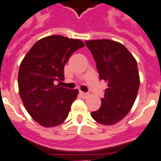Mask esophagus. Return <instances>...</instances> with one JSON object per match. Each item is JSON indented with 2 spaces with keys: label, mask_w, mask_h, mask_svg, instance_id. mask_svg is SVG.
Listing matches in <instances>:
<instances>
[{
  "label": "esophagus",
  "mask_w": 161,
  "mask_h": 161,
  "mask_svg": "<svg viewBox=\"0 0 161 161\" xmlns=\"http://www.w3.org/2000/svg\"><path fill=\"white\" fill-rule=\"evenodd\" d=\"M79 93H80V95L82 96V97H88V93H87V92H83L80 91V92H79Z\"/></svg>",
  "instance_id": "1"
}]
</instances>
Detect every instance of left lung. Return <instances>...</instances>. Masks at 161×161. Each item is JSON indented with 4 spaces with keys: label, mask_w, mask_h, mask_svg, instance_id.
<instances>
[{
    "label": "left lung",
    "mask_w": 161,
    "mask_h": 161,
    "mask_svg": "<svg viewBox=\"0 0 161 161\" xmlns=\"http://www.w3.org/2000/svg\"><path fill=\"white\" fill-rule=\"evenodd\" d=\"M97 64L101 80L107 83L99 110L91 115L97 123L113 125L133 107L140 85L137 61L118 42L100 39L85 42Z\"/></svg>",
    "instance_id": "left-lung-1"
}]
</instances>
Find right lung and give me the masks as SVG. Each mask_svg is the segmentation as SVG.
Here are the masks:
<instances>
[{
  "label": "right lung",
  "mask_w": 161,
  "mask_h": 161,
  "mask_svg": "<svg viewBox=\"0 0 161 161\" xmlns=\"http://www.w3.org/2000/svg\"><path fill=\"white\" fill-rule=\"evenodd\" d=\"M85 47L78 39L60 35L43 37L32 46L19 66V95L28 114L42 126H58L68 117L78 89L55 82L64 80V67L70 55Z\"/></svg>",
  "instance_id": "add662e5"
}]
</instances>
